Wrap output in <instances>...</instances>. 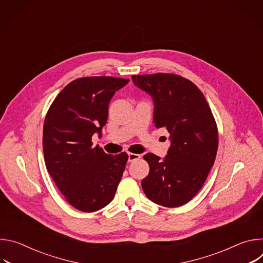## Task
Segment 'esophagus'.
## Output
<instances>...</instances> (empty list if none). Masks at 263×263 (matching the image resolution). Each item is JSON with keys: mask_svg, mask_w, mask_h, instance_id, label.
<instances>
[{"mask_svg": "<svg viewBox=\"0 0 263 263\" xmlns=\"http://www.w3.org/2000/svg\"><path fill=\"white\" fill-rule=\"evenodd\" d=\"M128 157H129V158H128V161H129V162H133V161L139 159V158H140V155L134 154V153H129V154H128Z\"/></svg>", "mask_w": 263, "mask_h": 263, "instance_id": "1", "label": "esophagus"}]
</instances>
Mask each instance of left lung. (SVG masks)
<instances>
[{"label":"left lung","instance_id":"8db88e82","mask_svg":"<svg viewBox=\"0 0 263 263\" xmlns=\"http://www.w3.org/2000/svg\"><path fill=\"white\" fill-rule=\"evenodd\" d=\"M132 80L153 98L155 127L171 134L163 160L143 156L149 166L143 193L163 207L182 206L199 193L214 164L218 133L211 109L198 86L179 74H134Z\"/></svg>","mask_w":263,"mask_h":263}]
</instances>
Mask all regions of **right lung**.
<instances>
[{"label":"right lung","mask_w":263,"mask_h":263,"mask_svg":"<svg viewBox=\"0 0 263 263\" xmlns=\"http://www.w3.org/2000/svg\"><path fill=\"white\" fill-rule=\"evenodd\" d=\"M129 79L84 77L68 83L50 106L44 124L46 166L65 200L83 212L98 211L115 198L128 154H106L92 146L101 137L108 106Z\"/></svg>","instance_id":"obj_1"}]
</instances>
